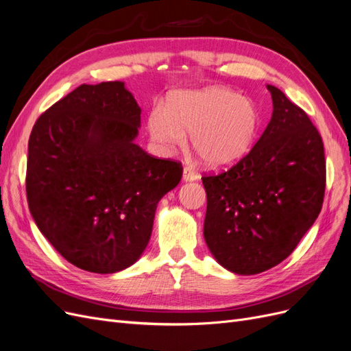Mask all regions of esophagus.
I'll return each instance as SVG.
<instances>
[{"instance_id":"1","label":"esophagus","mask_w":351,"mask_h":351,"mask_svg":"<svg viewBox=\"0 0 351 351\" xmlns=\"http://www.w3.org/2000/svg\"><path fill=\"white\" fill-rule=\"evenodd\" d=\"M199 175L191 167H185L184 169V180H198Z\"/></svg>"}]
</instances>
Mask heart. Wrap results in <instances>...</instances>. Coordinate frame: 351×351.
Masks as SVG:
<instances>
[{
  "label": "heart",
  "mask_w": 351,
  "mask_h": 351,
  "mask_svg": "<svg viewBox=\"0 0 351 351\" xmlns=\"http://www.w3.org/2000/svg\"><path fill=\"white\" fill-rule=\"evenodd\" d=\"M147 128L169 150L182 147L189 134L191 149L201 162L223 169L251 152L261 130V114L251 99L224 87H208L172 95L166 110H150Z\"/></svg>",
  "instance_id": "obj_1"
}]
</instances>
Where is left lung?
Masks as SVG:
<instances>
[{"instance_id":"left-lung-1","label":"left lung","mask_w":351,"mask_h":351,"mask_svg":"<svg viewBox=\"0 0 351 351\" xmlns=\"http://www.w3.org/2000/svg\"><path fill=\"white\" fill-rule=\"evenodd\" d=\"M273 117L252 150L220 173H204V237L236 274H258L286 259L322 208L321 134L302 108L268 86Z\"/></svg>"}]
</instances>
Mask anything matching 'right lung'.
I'll return each mask as SVG.
<instances>
[{
    "label": "right lung",
    "mask_w": 351,
    "mask_h": 351,
    "mask_svg": "<svg viewBox=\"0 0 351 351\" xmlns=\"http://www.w3.org/2000/svg\"><path fill=\"white\" fill-rule=\"evenodd\" d=\"M140 114L123 83L82 84L45 110L30 134L29 210L55 250L90 273L137 261L157 202L182 178V163L134 143Z\"/></svg>",
    "instance_id": "obj_1"
}]
</instances>
